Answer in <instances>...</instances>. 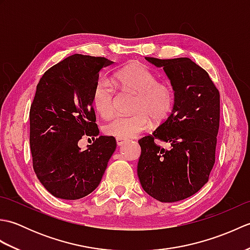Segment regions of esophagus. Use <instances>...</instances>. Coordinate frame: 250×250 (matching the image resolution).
I'll list each match as a JSON object with an SVG mask.
<instances>
[{
	"label": "esophagus",
	"mask_w": 250,
	"mask_h": 250,
	"mask_svg": "<svg viewBox=\"0 0 250 250\" xmlns=\"http://www.w3.org/2000/svg\"><path fill=\"white\" fill-rule=\"evenodd\" d=\"M125 141L126 140H125V139H120V137H117L116 139V142H117V145L118 146H121V145H124L125 143Z\"/></svg>",
	"instance_id": "1"
}]
</instances>
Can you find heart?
Wrapping results in <instances>:
<instances>
[{
  "mask_svg": "<svg viewBox=\"0 0 250 250\" xmlns=\"http://www.w3.org/2000/svg\"><path fill=\"white\" fill-rule=\"evenodd\" d=\"M116 83L124 90L137 93L130 116H118L103 128L106 135L130 139L150 126L151 120L162 122L174 107L175 93L171 84L159 82L157 75L141 63H130L116 73ZM116 88L108 78H101L92 92L94 108L104 119L116 111Z\"/></svg>",
  "mask_w": 250,
  "mask_h": 250,
  "instance_id": "1",
  "label": "heart"
}]
</instances>
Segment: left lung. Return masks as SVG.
<instances>
[{
	"label": "left lung",
	"instance_id": "left-lung-1",
	"mask_svg": "<svg viewBox=\"0 0 250 250\" xmlns=\"http://www.w3.org/2000/svg\"><path fill=\"white\" fill-rule=\"evenodd\" d=\"M145 59L163 67L175 103L167 120L139 141L137 175L153 199L172 203L193 195L208 182L215 163L220 95L207 72L189 58ZM156 140L171 147L164 150Z\"/></svg>",
	"mask_w": 250,
	"mask_h": 250
}]
</instances>
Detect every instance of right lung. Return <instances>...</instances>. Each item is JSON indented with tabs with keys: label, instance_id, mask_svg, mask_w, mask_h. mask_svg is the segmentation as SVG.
Listing matches in <instances>:
<instances>
[{
	"label": "right lung",
	"instance_id": "obj_1",
	"mask_svg": "<svg viewBox=\"0 0 250 250\" xmlns=\"http://www.w3.org/2000/svg\"><path fill=\"white\" fill-rule=\"evenodd\" d=\"M113 61L73 55L47 70L36 86L30 108L33 169L47 191L78 200L98 187L116 149L114 136L101 135L88 149L79 140L99 135L92 103L99 73Z\"/></svg>",
	"mask_w": 250,
	"mask_h": 250
}]
</instances>
